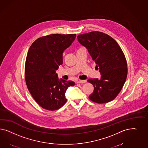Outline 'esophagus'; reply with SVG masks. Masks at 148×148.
<instances>
[{"label": "esophagus", "mask_w": 148, "mask_h": 148, "mask_svg": "<svg viewBox=\"0 0 148 148\" xmlns=\"http://www.w3.org/2000/svg\"><path fill=\"white\" fill-rule=\"evenodd\" d=\"M86 82V80H78L77 81V84H83V83H85Z\"/></svg>", "instance_id": "1"}]
</instances>
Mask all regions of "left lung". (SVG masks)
I'll list each match as a JSON object with an SVG mask.
<instances>
[{"label": "left lung", "instance_id": "left-lung-1", "mask_svg": "<svg viewBox=\"0 0 148 148\" xmlns=\"http://www.w3.org/2000/svg\"><path fill=\"white\" fill-rule=\"evenodd\" d=\"M77 38L88 49L101 75L100 80L87 81L94 86L89 99L97 103L112 101L121 92L127 76V63L122 49L112 37L103 32H89Z\"/></svg>", "mask_w": 148, "mask_h": 148}]
</instances>
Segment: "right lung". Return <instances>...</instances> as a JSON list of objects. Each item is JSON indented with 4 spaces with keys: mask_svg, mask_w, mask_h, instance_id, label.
<instances>
[{
    "mask_svg": "<svg viewBox=\"0 0 148 148\" xmlns=\"http://www.w3.org/2000/svg\"><path fill=\"white\" fill-rule=\"evenodd\" d=\"M76 38V34H53L37 39L30 46L26 59L25 81L36 103L48 110H56L67 102L65 92L72 81L59 79L56 70L62 64L64 51Z\"/></svg>",
    "mask_w": 148,
    "mask_h": 148,
    "instance_id": "right-lung-1",
    "label": "right lung"
}]
</instances>
